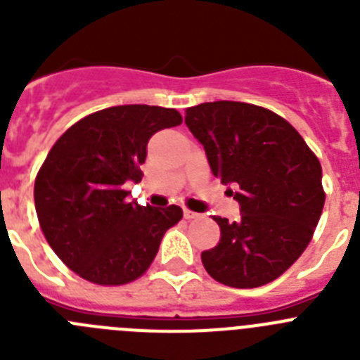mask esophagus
Here are the masks:
<instances>
[{"label":"esophagus","mask_w":360,"mask_h":360,"mask_svg":"<svg viewBox=\"0 0 360 360\" xmlns=\"http://www.w3.org/2000/svg\"><path fill=\"white\" fill-rule=\"evenodd\" d=\"M184 218L196 219V218H200V214H198V212H195V211H189V209H184Z\"/></svg>","instance_id":"34e87169"}]
</instances>
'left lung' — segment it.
<instances>
[{"instance_id": "left-lung-1", "label": "left lung", "mask_w": 360, "mask_h": 360, "mask_svg": "<svg viewBox=\"0 0 360 360\" xmlns=\"http://www.w3.org/2000/svg\"><path fill=\"white\" fill-rule=\"evenodd\" d=\"M186 126L241 212L238 221L214 216L221 236L202 252L203 266L227 287L274 281L307 249L323 212L319 160L287 120L254 104L187 108Z\"/></svg>"}]
</instances>
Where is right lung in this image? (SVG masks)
<instances>
[{
    "label": "right lung",
    "mask_w": 360,
    "mask_h": 360,
    "mask_svg": "<svg viewBox=\"0 0 360 360\" xmlns=\"http://www.w3.org/2000/svg\"><path fill=\"white\" fill-rule=\"evenodd\" d=\"M180 122L171 108H106L73 124L50 149L34 186L36 212L53 252L75 274L126 285L149 269L184 212L128 202L126 184L141 182L149 139Z\"/></svg>",
    "instance_id": "add662e5"
}]
</instances>
